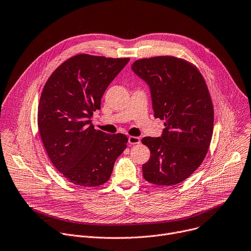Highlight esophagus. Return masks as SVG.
Here are the masks:
<instances>
[{
	"label": "esophagus",
	"instance_id": "obj_1",
	"mask_svg": "<svg viewBox=\"0 0 251 251\" xmlns=\"http://www.w3.org/2000/svg\"><path fill=\"white\" fill-rule=\"evenodd\" d=\"M128 143H129L130 145H138V144L141 143V140H140V138H138V137L130 136V137L128 138Z\"/></svg>",
	"mask_w": 251,
	"mask_h": 251
}]
</instances>
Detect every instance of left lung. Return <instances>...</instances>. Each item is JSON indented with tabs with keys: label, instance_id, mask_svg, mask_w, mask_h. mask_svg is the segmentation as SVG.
<instances>
[{
	"label": "left lung",
	"instance_id": "8db88e82",
	"mask_svg": "<svg viewBox=\"0 0 251 251\" xmlns=\"http://www.w3.org/2000/svg\"><path fill=\"white\" fill-rule=\"evenodd\" d=\"M131 70L150 87L155 118L165 121L161 137L142 140L151 151L144 178L179 184L198 169L211 143L214 111L206 82L194 65L173 56L137 60Z\"/></svg>",
	"mask_w": 251,
	"mask_h": 251
}]
</instances>
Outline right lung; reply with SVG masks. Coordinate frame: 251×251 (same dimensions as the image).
I'll return each instance as SVG.
<instances>
[{"mask_svg":"<svg viewBox=\"0 0 251 251\" xmlns=\"http://www.w3.org/2000/svg\"><path fill=\"white\" fill-rule=\"evenodd\" d=\"M129 58L75 55L57 68L43 88L38 127L54 167L68 182L96 187L108 181L115 160L126 148L123 133L109 134L91 125L109 83Z\"/></svg>","mask_w":251,"mask_h":251,"instance_id":"obj_1","label":"right lung"}]
</instances>
